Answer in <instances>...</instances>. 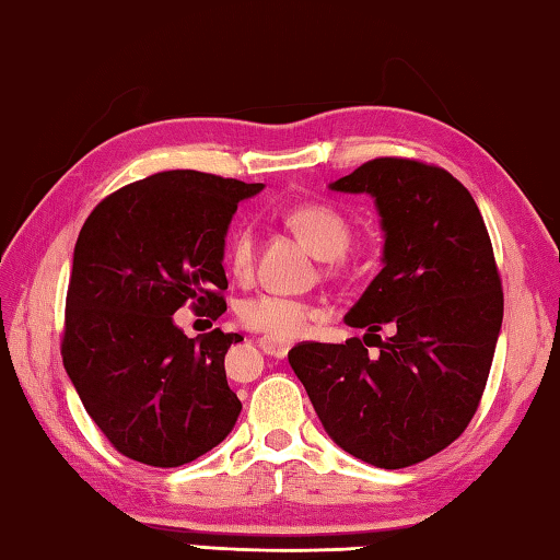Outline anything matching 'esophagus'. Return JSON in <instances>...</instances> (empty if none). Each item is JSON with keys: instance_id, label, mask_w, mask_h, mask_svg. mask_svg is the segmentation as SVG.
Wrapping results in <instances>:
<instances>
[{"instance_id": "34e87169", "label": "esophagus", "mask_w": 560, "mask_h": 560, "mask_svg": "<svg viewBox=\"0 0 560 560\" xmlns=\"http://www.w3.org/2000/svg\"><path fill=\"white\" fill-rule=\"evenodd\" d=\"M258 345H260V349L265 351V354L268 357H275V359H282L290 351V341H282V339H275V337H270V335H265V337H260L258 339Z\"/></svg>"}]
</instances>
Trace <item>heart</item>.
<instances>
[{"label": "heart", "mask_w": 560, "mask_h": 560, "mask_svg": "<svg viewBox=\"0 0 560 560\" xmlns=\"http://www.w3.org/2000/svg\"><path fill=\"white\" fill-rule=\"evenodd\" d=\"M288 223L302 238L310 243L319 258H341L351 245V223L345 213L331 209L327 203H302L288 213ZM229 262L235 278H245L253 268V229L250 223H241L233 231L229 243ZM322 312L305 300L272 295L260 292L243 300L238 305V319L243 327L262 331L275 339H298L305 335L312 322H317Z\"/></svg>", "instance_id": "b5f03b06"}]
</instances>
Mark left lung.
Segmentation results:
<instances>
[{"label": "left lung", "mask_w": 560, "mask_h": 560, "mask_svg": "<svg viewBox=\"0 0 560 560\" xmlns=\"http://www.w3.org/2000/svg\"><path fill=\"white\" fill-rule=\"evenodd\" d=\"M329 189L374 196L386 235L384 268L345 322L395 337L374 336L376 355L359 337L302 341L290 366L341 450L410 467L455 443L485 394L504 317L492 241L472 194L435 164L378 156Z\"/></svg>", "instance_id": "8db88e82"}]
</instances>
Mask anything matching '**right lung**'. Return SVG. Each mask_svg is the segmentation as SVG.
Returning a JSON list of instances; mask_svg holds the SVG:
<instances>
[{"instance_id":"1","label":"right lung","mask_w":560,"mask_h":560,"mask_svg":"<svg viewBox=\"0 0 560 560\" xmlns=\"http://www.w3.org/2000/svg\"><path fill=\"white\" fill-rule=\"evenodd\" d=\"M262 184L172 170L127 184L78 233L61 357L88 416L117 453L179 467L231 433L241 400L223 357L241 335L189 339L172 315L186 302L225 312V233Z\"/></svg>"}]
</instances>
